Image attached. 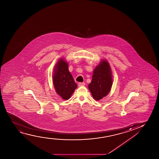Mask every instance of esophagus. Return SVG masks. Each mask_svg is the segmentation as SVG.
<instances>
[{
	"label": "esophagus",
	"instance_id": "34e87169",
	"mask_svg": "<svg viewBox=\"0 0 159 159\" xmlns=\"http://www.w3.org/2000/svg\"><path fill=\"white\" fill-rule=\"evenodd\" d=\"M85 85V83H79L78 84L79 86H84Z\"/></svg>",
	"mask_w": 159,
	"mask_h": 159
}]
</instances>
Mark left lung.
Instances as JSON below:
<instances>
[{"instance_id": "obj_1", "label": "left lung", "mask_w": 159, "mask_h": 159, "mask_svg": "<svg viewBox=\"0 0 159 159\" xmlns=\"http://www.w3.org/2000/svg\"><path fill=\"white\" fill-rule=\"evenodd\" d=\"M112 85L111 69L107 61H102L94 70L89 89L94 99L99 100L107 96Z\"/></svg>"}]
</instances>
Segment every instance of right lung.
<instances>
[{
  "label": "right lung",
  "instance_id": "right-lung-1",
  "mask_svg": "<svg viewBox=\"0 0 159 159\" xmlns=\"http://www.w3.org/2000/svg\"><path fill=\"white\" fill-rule=\"evenodd\" d=\"M53 84L57 93L63 99L67 100L77 87L74 79L70 74L68 63L63 59L59 60L55 70Z\"/></svg>",
  "mask_w": 159,
  "mask_h": 159
}]
</instances>
